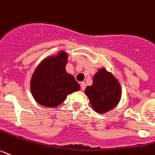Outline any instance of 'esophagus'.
Wrapping results in <instances>:
<instances>
[{"instance_id": "34e87169", "label": "esophagus", "mask_w": 155, "mask_h": 155, "mask_svg": "<svg viewBox=\"0 0 155 155\" xmlns=\"http://www.w3.org/2000/svg\"><path fill=\"white\" fill-rule=\"evenodd\" d=\"M85 87H86V84L84 82H81V90H84L85 89Z\"/></svg>"}]
</instances>
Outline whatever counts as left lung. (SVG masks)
Here are the masks:
<instances>
[{
    "label": "left lung",
    "instance_id": "8db88e82",
    "mask_svg": "<svg viewBox=\"0 0 155 155\" xmlns=\"http://www.w3.org/2000/svg\"><path fill=\"white\" fill-rule=\"evenodd\" d=\"M84 92L92 109L99 114H105L118 104L121 97V87L113 74L103 67L94 75L92 84L87 86Z\"/></svg>",
    "mask_w": 155,
    "mask_h": 155
}]
</instances>
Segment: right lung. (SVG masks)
<instances>
[{"instance_id":"add662e5","label":"right lung","mask_w":155,"mask_h":155,"mask_svg":"<svg viewBox=\"0 0 155 155\" xmlns=\"http://www.w3.org/2000/svg\"><path fill=\"white\" fill-rule=\"evenodd\" d=\"M68 54L63 50L44 59L30 79V91L35 101L44 107H55L69 94L80 90V84L66 71Z\"/></svg>"}]
</instances>
